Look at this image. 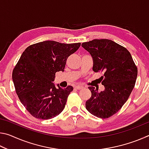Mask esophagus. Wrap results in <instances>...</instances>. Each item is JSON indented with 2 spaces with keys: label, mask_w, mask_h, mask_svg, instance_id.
I'll use <instances>...</instances> for the list:
<instances>
[{
  "label": "esophagus",
  "mask_w": 149,
  "mask_h": 149,
  "mask_svg": "<svg viewBox=\"0 0 149 149\" xmlns=\"http://www.w3.org/2000/svg\"><path fill=\"white\" fill-rule=\"evenodd\" d=\"M75 88L77 90H80V89H82L83 88H84V87L83 86H81V85H77V86H75Z\"/></svg>",
  "instance_id": "34e87169"
}]
</instances>
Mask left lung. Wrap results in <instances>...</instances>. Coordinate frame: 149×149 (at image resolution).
Instances as JSON below:
<instances>
[{
    "mask_svg": "<svg viewBox=\"0 0 149 149\" xmlns=\"http://www.w3.org/2000/svg\"><path fill=\"white\" fill-rule=\"evenodd\" d=\"M81 46L92 57L93 71L104 73L100 77L104 91L88 87L91 97L85 102L86 109L95 116L109 118L127 100L135 86L137 68L130 52L112 40L96 39Z\"/></svg>",
    "mask_w": 149,
    "mask_h": 149,
    "instance_id": "8db88e82",
    "label": "left lung"
}]
</instances>
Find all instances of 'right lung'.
I'll return each mask as SVG.
<instances>
[{
    "label": "right lung",
    "mask_w": 149,
    "mask_h": 149,
    "mask_svg": "<svg viewBox=\"0 0 149 149\" xmlns=\"http://www.w3.org/2000/svg\"><path fill=\"white\" fill-rule=\"evenodd\" d=\"M80 45L45 41L30 45L22 53L12 80L22 104L35 118L51 119L64 110L73 87L55 85V74L64 71L67 58Z\"/></svg>",
    "instance_id": "add662e5"
}]
</instances>
